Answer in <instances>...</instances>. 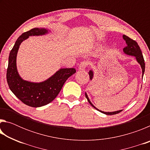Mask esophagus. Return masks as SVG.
I'll return each mask as SVG.
<instances>
[{
    "label": "esophagus",
    "instance_id": "34e87169",
    "mask_svg": "<svg viewBox=\"0 0 150 150\" xmlns=\"http://www.w3.org/2000/svg\"><path fill=\"white\" fill-rule=\"evenodd\" d=\"M87 66H88V62H86V61H83V62H81L79 64V69L84 70Z\"/></svg>",
    "mask_w": 150,
    "mask_h": 150
}]
</instances>
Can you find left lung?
Returning a JSON list of instances; mask_svg holds the SVG:
<instances>
[{
    "label": "left lung",
    "instance_id": "left-lung-1",
    "mask_svg": "<svg viewBox=\"0 0 150 150\" xmlns=\"http://www.w3.org/2000/svg\"><path fill=\"white\" fill-rule=\"evenodd\" d=\"M123 38L126 41V44H127L126 46L125 47H124V49H123L124 52L126 54H128L130 55H134V56L136 57L137 62H138L139 63V65H141V67L142 69V77H143L144 71H145V63H144V59L143 55H142L140 47H139V46L138 44V43H137L135 40L131 39L130 38L127 36V35H124ZM88 75H89V77H90V79L91 80L93 77V72L91 70L90 71L88 72ZM85 96H86V98H87L88 102L90 103V105L92 106L93 107L96 109L97 110L100 111V112L105 114V115H116V114H118L119 112H120L121 111H122V110H118V111H115V112H105L101 111L100 110H98V109H97L93 105V104L91 103V101L89 100V99H88V96L86 93H85Z\"/></svg>",
    "mask_w": 150,
    "mask_h": 150
}]
</instances>
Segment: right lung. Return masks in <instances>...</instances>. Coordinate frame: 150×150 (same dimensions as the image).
Instances as JSON below:
<instances>
[{
  "mask_svg": "<svg viewBox=\"0 0 150 150\" xmlns=\"http://www.w3.org/2000/svg\"><path fill=\"white\" fill-rule=\"evenodd\" d=\"M47 30L35 28L24 32L17 39L10 52L6 80L10 89L22 103L32 107H40L54 100L70 76L76 72L74 68L61 69L47 80L40 83L24 81L16 69V55L20 44L30 35L45 34Z\"/></svg>",
  "mask_w": 150,
  "mask_h": 150,
  "instance_id": "right-lung-1",
  "label": "right lung"
}]
</instances>
